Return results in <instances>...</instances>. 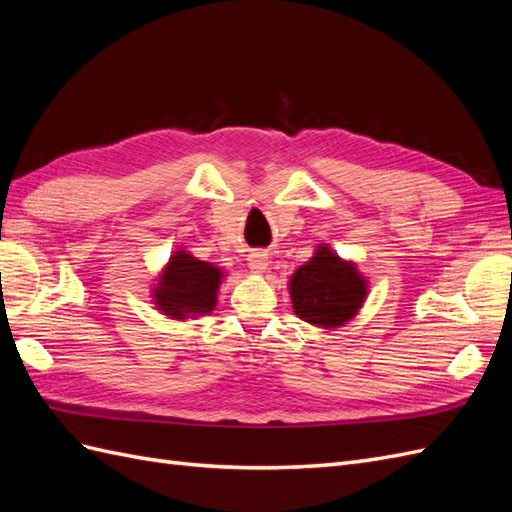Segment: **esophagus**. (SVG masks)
<instances>
[{
  "label": "esophagus",
  "instance_id": "esophagus-1",
  "mask_svg": "<svg viewBox=\"0 0 512 512\" xmlns=\"http://www.w3.org/2000/svg\"><path fill=\"white\" fill-rule=\"evenodd\" d=\"M247 267H250L254 273H265L267 267H269V256L267 252H252L250 256H247Z\"/></svg>",
  "mask_w": 512,
  "mask_h": 512
}]
</instances>
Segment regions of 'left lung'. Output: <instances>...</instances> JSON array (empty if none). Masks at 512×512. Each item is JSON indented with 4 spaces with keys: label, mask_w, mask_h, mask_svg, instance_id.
Wrapping results in <instances>:
<instances>
[{
    "label": "left lung",
    "mask_w": 512,
    "mask_h": 512,
    "mask_svg": "<svg viewBox=\"0 0 512 512\" xmlns=\"http://www.w3.org/2000/svg\"><path fill=\"white\" fill-rule=\"evenodd\" d=\"M288 292L301 320L337 329L361 312L369 282L354 260L337 256L329 243H318L314 256L290 275Z\"/></svg>",
    "instance_id": "8db88e82"
}]
</instances>
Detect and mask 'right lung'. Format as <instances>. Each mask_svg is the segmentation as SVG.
Returning <instances> with one entry per match:
<instances>
[{
    "label": "right lung",
    "mask_w": 512,
    "mask_h": 512,
    "mask_svg": "<svg viewBox=\"0 0 512 512\" xmlns=\"http://www.w3.org/2000/svg\"><path fill=\"white\" fill-rule=\"evenodd\" d=\"M224 277V269L198 260L185 247H177L151 284V303L170 320L185 322L209 316L218 305Z\"/></svg>",
    "instance_id": "1"
}]
</instances>
